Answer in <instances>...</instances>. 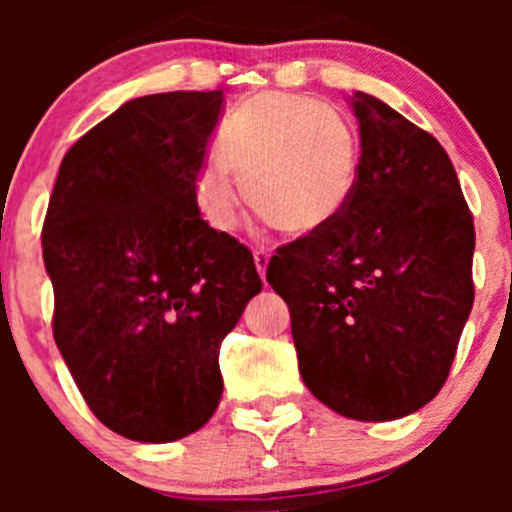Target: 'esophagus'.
Returning <instances> with one entry per match:
<instances>
[{
	"mask_svg": "<svg viewBox=\"0 0 512 512\" xmlns=\"http://www.w3.org/2000/svg\"><path fill=\"white\" fill-rule=\"evenodd\" d=\"M267 265H270V255H267L265 250H257V252H255V267H257V275L262 277V282H265Z\"/></svg>",
	"mask_w": 512,
	"mask_h": 512,
	"instance_id": "esophagus-1",
	"label": "esophagus"
}]
</instances>
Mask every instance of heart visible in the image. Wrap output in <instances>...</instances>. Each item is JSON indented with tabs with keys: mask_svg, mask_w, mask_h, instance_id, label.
<instances>
[{
	"mask_svg": "<svg viewBox=\"0 0 512 512\" xmlns=\"http://www.w3.org/2000/svg\"><path fill=\"white\" fill-rule=\"evenodd\" d=\"M361 151L354 128L314 98L267 91L242 103L220 131V158L198 175L200 213L220 232L250 208L294 237L317 235L352 203Z\"/></svg>",
	"mask_w": 512,
	"mask_h": 512,
	"instance_id": "heart-1",
	"label": "heart"
}]
</instances>
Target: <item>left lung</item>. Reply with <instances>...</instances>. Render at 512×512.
I'll return each instance as SVG.
<instances>
[{"instance_id":"obj_1","label":"left lung","mask_w":512,"mask_h":512,"mask_svg":"<svg viewBox=\"0 0 512 512\" xmlns=\"http://www.w3.org/2000/svg\"><path fill=\"white\" fill-rule=\"evenodd\" d=\"M361 168L352 203L289 242L267 282L289 307L307 389L356 421H394L446 384L473 307L471 210L451 158L356 91Z\"/></svg>"}]
</instances>
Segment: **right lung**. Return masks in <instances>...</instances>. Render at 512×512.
Wrapping results in <instances>:
<instances>
[{"instance_id": "right-lung-1", "label": "right lung", "mask_w": 512, "mask_h": 512, "mask_svg": "<svg viewBox=\"0 0 512 512\" xmlns=\"http://www.w3.org/2000/svg\"><path fill=\"white\" fill-rule=\"evenodd\" d=\"M223 101H126L71 146L46 210L56 347L98 421L131 441H178L210 421L220 344L262 289L250 250L198 210Z\"/></svg>"}]
</instances>
